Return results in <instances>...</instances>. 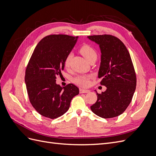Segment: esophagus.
Here are the masks:
<instances>
[{"label": "esophagus", "instance_id": "esophagus-1", "mask_svg": "<svg viewBox=\"0 0 156 156\" xmlns=\"http://www.w3.org/2000/svg\"><path fill=\"white\" fill-rule=\"evenodd\" d=\"M80 91V93L81 94H83V93H88L90 92L89 90H87V89H83V88H81L79 90Z\"/></svg>", "mask_w": 156, "mask_h": 156}]
</instances>
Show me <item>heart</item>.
I'll return each mask as SVG.
<instances>
[{"label":"heart","instance_id":"obj_1","mask_svg":"<svg viewBox=\"0 0 156 156\" xmlns=\"http://www.w3.org/2000/svg\"><path fill=\"white\" fill-rule=\"evenodd\" d=\"M79 52L81 54L84 56L88 62L92 59L96 58H97V53L96 51L94 50L92 47L88 45H83L79 49ZM72 57V55L69 54L66 57L64 60V66L66 68H68L69 67V62L70 59ZM90 75H77L76 77H75L73 79V82L77 84V85L81 86V87H87L89 84V80L90 78Z\"/></svg>","mask_w":156,"mask_h":156}]
</instances>
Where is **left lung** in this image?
Listing matches in <instances>:
<instances>
[{"instance_id":"8db88e82","label":"left lung","mask_w":156,"mask_h":156,"mask_svg":"<svg viewBox=\"0 0 156 156\" xmlns=\"http://www.w3.org/2000/svg\"><path fill=\"white\" fill-rule=\"evenodd\" d=\"M100 46L101 62L98 77L106 90L98 94L92 111L103 119H110L123 113L131 101L136 88V74L129 51L116 37L94 35L87 37Z\"/></svg>"}]
</instances>
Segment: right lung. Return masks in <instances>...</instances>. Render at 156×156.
<instances>
[{"instance_id":"obj_1","label":"right lung","mask_w":156,"mask_h":156,"mask_svg":"<svg viewBox=\"0 0 156 156\" xmlns=\"http://www.w3.org/2000/svg\"><path fill=\"white\" fill-rule=\"evenodd\" d=\"M78 36L53 34L44 37L34 50L26 68L25 81L29 100L36 111L51 119L63 115L72 98L79 93L73 84L64 87L56 83L64 68V60Z\"/></svg>"}]
</instances>
